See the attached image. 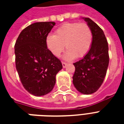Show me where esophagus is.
<instances>
[{"label": "esophagus", "instance_id": "1", "mask_svg": "<svg viewBox=\"0 0 124 124\" xmlns=\"http://www.w3.org/2000/svg\"><path fill=\"white\" fill-rule=\"evenodd\" d=\"M62 66H63V68H66V66H68V64H67V63H66V62H62Z\"/></svg>", "mask_w": 124, "mask_h": 124}]
</instances>
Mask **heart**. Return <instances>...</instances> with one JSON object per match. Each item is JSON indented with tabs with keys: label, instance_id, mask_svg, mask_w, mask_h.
Listing matches in <instances>:
<instances>
[{
	"label": "heart",
	"instance_id": "b5f03b06",
	"mask_svg": "<svg viewBox=\"0 0 124 124\" xmlns=\"http://www.w3.org/2000/svg\"><path fill=\"white\" fill-rule=\"evenodd\" d=\"M93 43V33L85 22H68L57 28L54 35L47 37V46L54 56H60L64 49L68 50L65 58L70 60L82 58L90 50Z\"/></svg>",
	"mask_w": 124,
	"mask_h": 124
}]
</instances>
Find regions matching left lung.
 Returning <instances> with one entry per match:
<instances>
[{
  "mask_svg": "<svg viewBox=\"0 0 124 124\" xmlns=\"http://www.w3.org/2000/svg\"><path fill=\"white\" fill-rule=\"evenodd\" d=\"M84 19L91 29L93 43L85 56L73 64L75 71L73 83L79 92L90 94L96 92L104 82L109 62V47L103 30L89 18Z\"/></svg>",
  "mask_w": 124,
  "mask_h": 124,
  "instance_id": "obj_1",
  "label": "left lung"
}]
</instances>
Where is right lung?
Segmentation results:
<instances>
[{"instance_id":"obj_1","label":"right lung","mask_w":124,"mask_h":124,"mask_svg":"<svg viewBox=\"0 0 124 124\" xmlns=\"http://www.w3.org/2000/svg\"><path fill=\"white\" fill-rule=\"evenodd\" d=\"M54 22H35L22 30L15 44V65L20 81L30 94L40 96L51 92L60 60L47 47L46 39Z\"/></svg>"}]
</instances>
